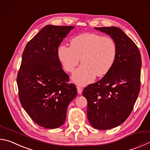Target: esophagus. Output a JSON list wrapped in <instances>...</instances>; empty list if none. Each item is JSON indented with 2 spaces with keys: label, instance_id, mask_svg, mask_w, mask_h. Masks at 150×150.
I'll return each instance as SVG.
<instances>
[{
  "label": "esophagus",
  "instance_id": "obj_1",
  "mask_svg": "<svg viewBox=\"0 0 150 150\" xmlns=\"http://www.w3.org/2000/svg\"><path fill=\"white\" fill-rule=\"evenodd\" d=\"M77 92H78L79 94H81V93H82L83 88H81V86H77Z\"/></svg>",
  "mask_w": 150,
  "mask_h": 150
}]
</instances>
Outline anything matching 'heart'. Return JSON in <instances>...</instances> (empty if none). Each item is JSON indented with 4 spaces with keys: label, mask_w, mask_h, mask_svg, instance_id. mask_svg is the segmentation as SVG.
Returning a JSON list of instances; mask_svg holds the SVG:
<instances>
[{
    "label": "heart",
    "mask_w": 150,
    "mask_h": 150,
    "mask_svg": "<svg viewBox=\"0 0 150 150\" xmlns=\"http://www.w3.org/2000/svg\"><path fill=\"white\" fill-rule=\"evenodd\" d=\"M57 53L64 69L70 73L81 58L83 64L73 73L72 79L80 85H86L96 76L101 77L110 72L115 62L117 49L110 37L84 33L71 39L70 47L59 45Z\"/></svg>",
    "instance_id": "heart-1"
}]
</instances>
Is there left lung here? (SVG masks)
Returning a JSON list of instances; mask_svg holds the SVG:
<instances>
[{
  "label": "left lung",
  "mask_w": 150,
  "mask_h": 150,
  "mask_svg": "<svg viewBox=\"0 0 150 150\" xmlns=\"http://www.w3.org/2000/svg\"><path fill=\"white\" fill-rule=\"evenodd\" d=\"M110 35L117 45L113 66L98 82L83 92L87 100V117L92 127L108 130L122 124L134 108L140 89L142 59L132 40L117 27L95 28Z\"/></svg>",
  "instance_id": "8db88e82"
}]
</instances>
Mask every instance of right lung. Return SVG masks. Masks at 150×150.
Returning a JSON list of instances; mask_svg holds the SVG:
<instances>
[{
    "label": "right lung",
    "instance_id": "add662e5",
    "mask_svg": "<svg viewBox=\"0 0 150 150\" xmlns=\"http://www.w3.org/2000/svg\"><path fill=\"white\" fill-rule=\"evenodd\" d=\"M73 26L48 25L28 42L17 75L19 98L35 123L46 129L64 125L68 104L77 94L64 71L58 48Z\"/></svg>",
    "mask_w": 150,
    "mask_h": 150
}]
</instances>
